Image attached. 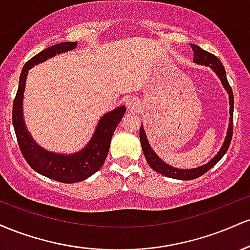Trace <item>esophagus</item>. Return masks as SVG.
I'll return each instance as SVG.
<instances>
[{
  "instance_id": "34e87169",
  "label": "esophagus",
  "mask_w": 250,
  "mask_h": 250,
  "mask_svg": "<svg viewBox=\"0 0 250 250\" xmlns=\"http://www.w3.org/2000/svg\"><path fill=\"white\" fill-rule=\"evenodd\" d=\"M125 105H127V109L128 111H136L137 109H139V102L136 101L135 99H128L127 101H125Z\"/></svg>"
}]
</instances>
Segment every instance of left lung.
I'll list each match as a JSON object with an SVG mask.
<instances>
[{
	"label": "left lung",
	"mask_w": 250,
	"mask_h": 250,
	"mask_svg": "<svg viewBox=\"0 0 250 250\" xmlns=\"http://www.w3.org/2000/svg\"><path fill=\"white\" fill-rule=\"evenodd\" d=\"M191 48H193L194 51V60L193 61L197 64L201 65H207V67H210L216 75L219 76V79L222 82V85L225 87L229 95V104H230V108H229V115H230V119H229V127L228 130H227V136L225 139V142H223L222 147H221L220 151L217 153L213 159L210 160L206 165L201 166V167L194 168V169H179L171 167V166L167 165L166 162H163L159 156H157L156 153L151 149L150 145H149L147 136H146L145 129L141 125V129H140V141H141L142 150L143 154H145L146 160H147L148 165L150 166L151 169H154L155 171H157L159 174L163 175V176L171 177V179L176 180H194L200 177L201 175L206 174L209 169H211L216 165L217 162L220 161L223 157V155L227 153L228 150L229 145L231 142V137H233V113H234V96H233V90H231V87L229 85L228 80H227L226 70L223 64L221 63L219 57H216L213 54L208 53V51L201 49L199 45L196 44H190Z\"/></svg>",
	"instance_id": "left-lung-1"
}]
</instances>
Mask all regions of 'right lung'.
<instances>
[{"label":"right lung","instance_id":"obj_1","mask_svg":"<svg viewBox=\"0 0 250 250\" xmlns=\"http://www.w3.org/2000/svg\"><path fill=\"white\" fill-rule=\"evenodd\" d=\"M76 45L77 42H62L31 57L21 71L19 89L13 103V125L19 147L25 161L39 174L62 183L81 182L101 169L110 148L111 136L125 113V107L121 105L104 114L97 123L95 133L88 145L75 154L51 153L34 141L23 119V93L28 70L56 54L75 49Z\"/></svg>","mask_w":250,"mask_h":250}]
</instances>
